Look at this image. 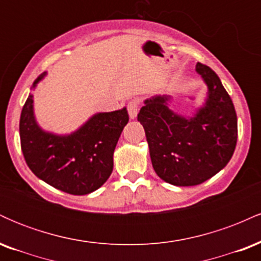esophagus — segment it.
Wrapping results in <instances>:
<instances>
[{
    "instance_id": "esophagus-1",
    "label": "esophagus",
    "mask_w": 261,
    "mask_h": 261,
    "mask_svg": "<svg viewBox=\"0 0 261 261\" xmlns=\"http://www.w3.org/2000/svg\"><path fill=\"white\" fill-rule=\"evenodd\" d=\"M139 107H140V103H139V100H136V99L130 100L127 103V112H128V115H130L131 119H135L137 116V113H139Z\"/></svg>"
}]
</instances>
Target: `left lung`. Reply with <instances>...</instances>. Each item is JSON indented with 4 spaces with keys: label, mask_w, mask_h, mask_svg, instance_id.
Masks as SVG:
<instances>
[{
    "label": "left lung",
    "mask_w": 261,
    "mask_h": 261,
    "mask_svg": "<svg viewBox=\"0 0 261 261\" xmlns=\"http://www.w3.org/2000/svg\"><path fill=\"white\" fill-rule=\"evenodd\" d=\"M207 85L205 104L190 118L169 109V95L145 101L137 120L146 133L154 172L176 187L206 181L227 166L236 149L238 126L233 101L215 71L197 62Z\"/></svg>",
    "instance_id": "left-lung-1"
}]
</instances>
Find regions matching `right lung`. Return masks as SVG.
I'll use <instances>...</instances> for the list:
<instances>
[{"instance_id": "1", "label": "right lung", "mask_w": 261, "mask_h": 261, "mask_svg": "<svg viewBox=\"0 0 261 261\" xmlns=\"http://www.w3.org/2000/svg\"><path fill=\"white\" fill-rule=\"evenodd\" d=\"M46 72L35 80L33 88ZM128 121L126 108L98 113L71 135L41 130L29 94L20 114L19 136L23 155L31 170L51 187L72 195L97 190L113 172V154Z\"/></svg>"}]
</instances>
